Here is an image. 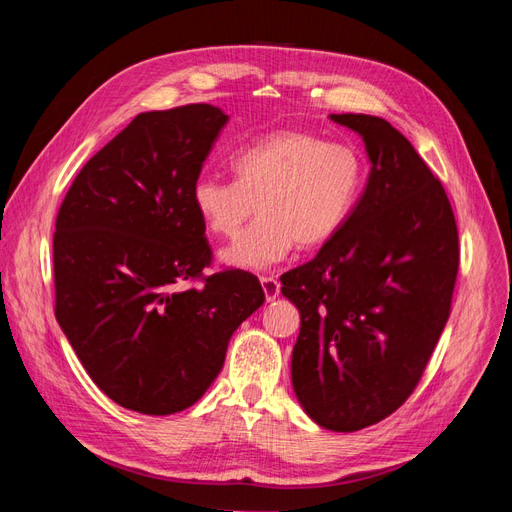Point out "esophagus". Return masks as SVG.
I'll return each mask as SVG.
<instances>
[{
  "mask_svg": "<svg viewBox=\"0 0 512 512\" xmlns=\"http://www.w3.org/2000/svg\"><path fill=\"white\" fill-rule=\"evenodd\" d=\"M260 284H262V290H265L267 301H273V299L277 297V294H280L282 284H280V280H277V277H273V275H262V277H260Z\"/></svg>",
  "mask_w": 512,
  "mask_h": 512,
  "instance_id": "34e87169",
  "label": "esophagus"
}]
</instances>
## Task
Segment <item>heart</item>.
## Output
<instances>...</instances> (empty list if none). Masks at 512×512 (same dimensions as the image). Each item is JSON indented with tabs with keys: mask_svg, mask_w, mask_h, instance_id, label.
Wrapping results in <instances>:
<instances>
[{
	"mask_svg": "<svg viewBox=\"0 0 512 512\" xmlns=\"http://www.w3.org/2000/svg\"><path fill=\"white\" fill-rule=\"evenodd\" d=\"M232 179L198 177L192 205L213 237L235 239L222 260L239 269H267L294 245L318 250L333 241L365 188L361 151L309 130H277L241 147L230 160Z\"/></svg>",
	"mask_w": 512,
	"mask_h": 512,
	"instance_id": "b5f03b06",
	"label": "heart"
}]
</instances>
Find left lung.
I'll use <instances>...</instances> for the list:
<instances>
[{"label":"left lung","mask_w":512,"mask_h":512,"mask_svg":"<svg viewBox=\"0 0 512 512\" xmlns=\"http://www.w3.org/2000/svg\"><path fill=\"white\" fill-rule=\"evenodd\" d=\"M359 132L365 192L339 235L282 275L301 312L292 386L331 431H359L416 389L451 316L459 271L455 213L408 138L371 115H331Z\"/></svg>","instance_id":"1"}]
</instances>
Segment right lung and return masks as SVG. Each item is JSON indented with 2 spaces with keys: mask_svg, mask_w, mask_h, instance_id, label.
Instances as JSON below:
<instances>
[{
  "mask_svg": "<svg viewBox=\"0 0 512 512\" xmlns=\"http://www.w3.org/2000/svg\"><path fill=\"white\" fill-rule=\"evenodd\" d=\"M226 121L211 104L136 115L59 207L57 322L89 378L128 410L164 416L196 404L232 333L265 301L252 273L203 275L211 247L192 185Z\"/></svg>",
  "mask_w": 512,
  "mask_h": 512,
  "instance_id": "add662e5",
  "label": "right lung"
}]
</instances>
